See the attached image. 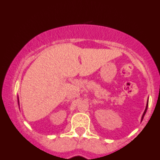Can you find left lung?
<instances>
[{"label":"left lung","mask_w":160,"mask_h":160,"mask_svg":"<svg viewBox=\"0 0 160 160\" xmlns=\"http://www.w3.org/2000/svg\"><path fill=\"white\" fill-rule=\"evenodd\" d=\"M147 108H148V102H147V107H146V109H145V111H144V112H143V114H142V118H141V121H142V120H143V117H144V116H145V114H146V112H147Z\"/></svg>","instance_id":"8db88e82"}]
</instances>
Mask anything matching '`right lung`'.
Returning a JSON list of instances; mask_svg holds the SVG:
<instances>
[{
  "instance_id": "1",
  "label": "right lung",
  "mask_w": 160,
  "mask_h": 160,
  "mask_svg": "<svg viewBox=\"0 0 160 160\" xmlns=\"http://www.w3.org/2000/svg\"><path fill=\"white\" fill-rule=\"evenodd\" d=\"M18 105H19V99H18Z\"/></svg>"
}]
</instances>
